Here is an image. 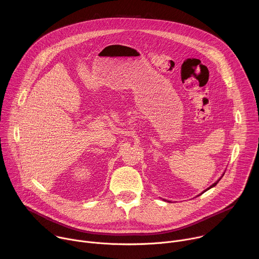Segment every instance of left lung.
<instances>
[{"mask_svg": "<svg viewBox=\"0 0 259 259\" xmlns=\"http://www.w3.org/2000/svg\"><path fill=\"white\" fill-rule=\"evenodd\" d=\"M224 175H225V174H223V176H224ZM223 176H221V177H223ZM221 177H220V178H219V179H218V180H217V181H215V182H214V183H213V184H212V186H210V187H209V188H208V189H207V190H206V191H208V190H210V189H211V188H213V187H215V186H216V184H217V183H218V182H219V180H220V179H221Z\"/></svg>", "mask_w": 259, "mask_h": 259, "instance_id": "8db88e82", "label": "left lung"}]
</instances>
